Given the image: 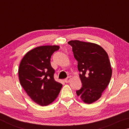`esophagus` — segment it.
I'll return each instance as SVG.
<instances>
[{
	"mask_svg": "<svg viewBox=\"0 0 129 129\" xmlns=\"http://www.w3.org/2000/svg\"><path fill=\"white\" fill-rule=\"evenodd\" d=\"M70 80H71V77H68L67 78H65V79L64 80V81L66 83H68V82H69Z\"/></svg>",
	"mask_w": 129,
	"mask_h": 129,
	"instance_id": "obj_1",
	"label": "esophagus"
}]
</instances>
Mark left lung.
<instances>
[{
	"instance_id": "8db88e82",
	"label": "left lung",
	"mask_w": 129,
	"mask_h": 129,
	"mask_svg": "<svg viewBox=\"0 0 129 129\" xmlns=\"http://www.w3.org/2000/svg\"><path fill=\"white\" fill-rule=\"evenodd\" d=\"M82 87L77 95L86 104H90L101 97L112 77V69L106 52L97 44L71 40Z\"/></svg>"
}]
</instances>
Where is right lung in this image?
Instances as JSON below:
<instances>
[{"label":"right lung","mask_w":129,"mask_h":129,"mask_svg":"<svg viewBox=\"0 0 129 129\" xmlns=\"http://www.w3.org/2000/svg\"><path fill=\"white\" fill-rule=\"evenodd\" d=\"M58 45L40 46L26 53L19 68L21 85L32 100L40 106L48 105L57 97L62 85L54 79L51 57Z\"/></svg>","instance_id":"right-lung-1"}]
</instances>
